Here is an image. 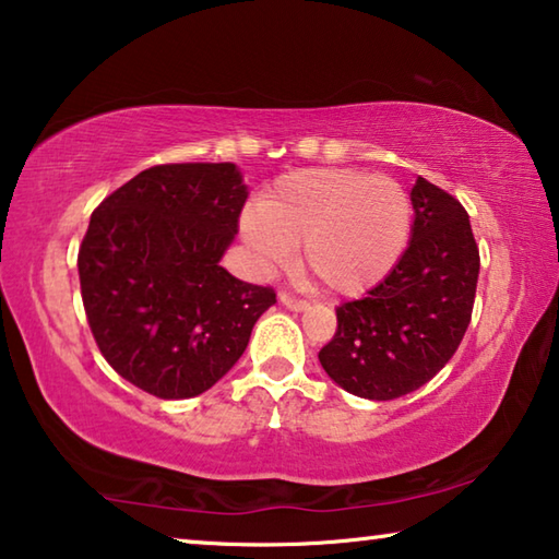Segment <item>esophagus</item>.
<instances>
[{"mask_svg":"<svg viewBox=\"0 0 559 559\" xmlns=\"http://www.w3.org/2000/svg\"><path fill=\"white\" fill-rule=\"evenodd\" d=\"M278 300L283 302V306H286L288 310H306L308 308V300H302V298H296L293 296V293H286L283 290L281 296H278Z\"/></svg>","mask_w":559,"mask_h":559,"instance_id":"esophagus-1","label":"esophagus"}]
</instances>
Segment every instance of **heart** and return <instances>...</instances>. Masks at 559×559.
<instances>
[{
	"instance_id": "heart-1",
	"label": "heart",
	"mask_w": 559,
	"mask_h": 559,
	"mask_svg": "<svg viewBox=\"0 0 559 559\" xmlns=\"http://www.w3.org/2000/svg\"><path fill=\"white\" fill-rule=\"evenodd\" d=\"M412 222V200L396 179L323 167L281 177L261 206L243 214L241 231L269 269L290 266L302 243L310 276L355 298L394 271Z\"/></svg>"
}]
</instances>
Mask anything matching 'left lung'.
I'll return each mask as SVG.
<instances>
[{"instance_id":"8db88e82","label":"left lung","mask_w":559,"mask_h":559,"mask_svg":"<svg viewBox=\"0 0 559 559\" xmlns=\"http://www.w3.org/2000/svg\"><path fill=\"white\" fill-rule=\"evenodd\" d=\"M412 241L365 298L337 306V330L318 359L330 380L362 400L390 402L427 384L471 323L480 257L468 212L419 177Z\"/></svg>"}]
</instances>
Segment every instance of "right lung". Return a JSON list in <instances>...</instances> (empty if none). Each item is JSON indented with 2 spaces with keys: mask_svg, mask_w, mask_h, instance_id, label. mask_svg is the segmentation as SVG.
Wrapping results in <instances>:
<instances>
[{
  "mask_svg": "<svg viewBox=\"0 0 559 559\" xmlns=\"http://www.w3.org/2000/svg\"><path fill=\"white\" fill-rule=\"evenodd\" d=\"M249 192L231 163L155 165L108 194L79 249L100 355L159 400H189L231 370L276 302L219 266Z\"/></svg>",
  "mask_w": 559,
  "mask_h": 559,
  "instance_id": "1",
  "label": "right lung"
}]
</instances>
